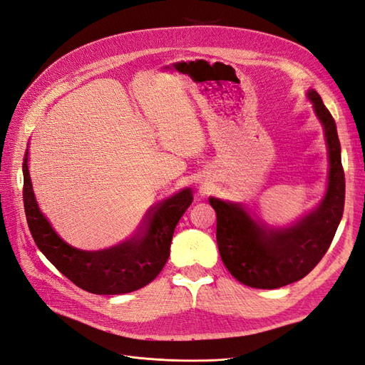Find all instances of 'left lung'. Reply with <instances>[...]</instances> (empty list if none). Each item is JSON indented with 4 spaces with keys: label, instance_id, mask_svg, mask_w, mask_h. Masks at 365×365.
I'll return each mask as SVG.
<instances>
[{
    "label": "left lung",
    "instance_id": "obj_1",
    "mask_svg": "<svg viewBox=\"0 0 365 365\" xmlns=\"http://www.w3.org/2000/svg\"><path fill=\"white\" fill-rule=\"evenodd\" d=\"M307 97L323 125L329 153L327 192L319 205L291 227L271 228L257 222L244 205L208 200L217 217L220 259L236 280L251 288L275 289L302 280L323 259L344 212L346 180L335 120L315 90H309Z\"/></svg>",
    "mask_w": 365,
    "mask_h": 365
}]
</instances>
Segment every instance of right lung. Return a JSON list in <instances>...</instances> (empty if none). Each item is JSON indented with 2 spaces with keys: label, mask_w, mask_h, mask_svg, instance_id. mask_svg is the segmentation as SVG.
Wrapping results in <instances>:
<instances>
[{
  "label": "right lung",
  "mask_w": 365,
  "mask_h": 365,
  "mask_svg": "<svg viewBox=\"0 0 365 365\" xmlns=\"http://www.w3.org/2000/svg\"><path fill=\"white\" fill-rule=\"evenodd\" d=\"M29 149L23 163L24 208L35 244L65 277L81 289L98 295H117L137 291L157 277L169 259L176 224L193 201L184 189L152 207L134 236L121 244L83 251L63 242L38 207L29 173Z\"/></svg>",
  "instance_id": "add662e5"
}]
</instances>
